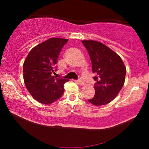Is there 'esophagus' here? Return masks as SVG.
<instances>
[{"mask_svg":"<svg viewBox=\"0 0 149 149\" xmlns=\"http://www.w3.org/2000/svg\"><path fill=\"white\" fill-rule=\"evenodd\" d=\"M77 83H78V84L81 85H85V83L83 82V81L81 80V79H79V80L77 81Z\"/></svg>","mask_w":149,"mask_h":149,"instance_id":"esophagus-1","label":"esophagus"}]
</instances>
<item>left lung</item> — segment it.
<instances>
[{
	"label": "left lung",
	"mask_w": 149,
	"mask_h": 149,
	"mask_svg": "<svg viewBox=\"0 0 149 149\" xmlns=\"http://www.w3.org/2000/svg\"><path fill=\"white\" fill-rule=\"evenodd\" d=\"M90 57L92 71L95 74V95L87 100L95 106L109 104L115 98L125 83L126 68L117 53L100 42L83 40Z\"/></svg>",
	"instance_id": "left-lung-1"
}]
</instances>
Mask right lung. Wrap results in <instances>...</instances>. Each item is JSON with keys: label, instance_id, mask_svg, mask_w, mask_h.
Wrapping results in <instances>:
<instances>
[{"label": "right lung", "instance_id": "right-lung-1", "mask_svg": "<svg viewBox=\"0 0 149 149\" xmlns=\"http://www.w3.org/2000/svg\"><path fill=\"white\" fill-rule=\"evenodd\" d=\"M68 39L51 38L30 50L23 66L24 81L30 95L36 101L50 104L62 96L68 79L53 76L63 47Z\"/></svg>", "mask_w": 149, "mask_h": 149}]
</instances>
